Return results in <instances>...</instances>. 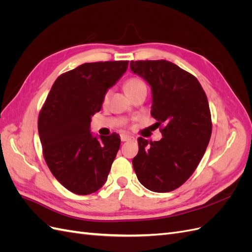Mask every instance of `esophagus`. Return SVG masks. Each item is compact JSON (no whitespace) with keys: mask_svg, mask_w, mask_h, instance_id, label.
Wrapping results in <instances>:
<instances>
[{"mask_svg":"<svg viewBox=\"0 0 252 252\" xmlns=\"http://www.w3.org/2000/svg\"><path fill=\"white\" fill-rule=\"evenodd\" d=\"M120 138H121V141H122V142H126V141L131 140V136L128 135V134H125V133H122V134L120 135Z\"/></svg>","mask_w":252,"mask_h":252,"instance_id":"1","label":"esophagus"}]
</instances>
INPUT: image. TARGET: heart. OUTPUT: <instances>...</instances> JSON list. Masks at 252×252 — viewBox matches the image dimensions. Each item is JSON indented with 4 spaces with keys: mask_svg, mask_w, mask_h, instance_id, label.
I'll list each match as a JSON object with an SVG mask.
<instances>
[{
    "mask_svg": "<svg viewBox=\"0 0 252 252\" xmlns=\"http://www.w3.org/2000/svg\"><path fill=\"white\" fill-rule=\"evenodd\" d=\"M143 87H146V85H145V83H144L141 79H138V78H131V79H129V80L125 83V85H124V88H125V91H126L127 94H130L134 93L135 90L141 89V88H143ZM108 95H109V91H107V93L105 94L104 98H103L104 102L107 101Z\"/></svg>",
    "mask_w": 252,
    "mask_h": 252,
    "instance_id": "heart-1",
    "label": "heart"
}]
</instances>
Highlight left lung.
Segmentation results:
<instances>
[{
    "mask_svg": "<svg viewBox=\"0 0 252 252\" xmlns=\"http://www.w3.org/2000/svg\"><path fill=\"white\" fill-rule=\"evenodd\" d=\"M130 69L151 88V116L163 138L138 139L132 159L141 184L155 192H169L190 178L211 136L207 96L195 77L166 60L131 61Z\"/></svg>",
    "mask_w": 252,
    "mask_h": 252,
    "instance_id": "left-lung-1",
    "label": "left lung"
}]
</instances>
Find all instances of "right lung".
Segmentation results:
<instances>
[{
  "mask_svg": "<svg viewBox=\"0 0 252 252\" xmlns=\"http://www.w3.org/2000/svg\"><path fill=\"white\" fill-rule=\"evenodd\" d=\"M127 67L128 61L85 63L61 74L40 112L37 129L45 161L75 194L95 192L107 181L121 139L118 133L94 135L90 122Z\"/></svg>",
  "mask_w": 252,
  "mask_h": 252,
  "instance_id": "add662e5",
  "label": "right lung"
}]
</instances>
